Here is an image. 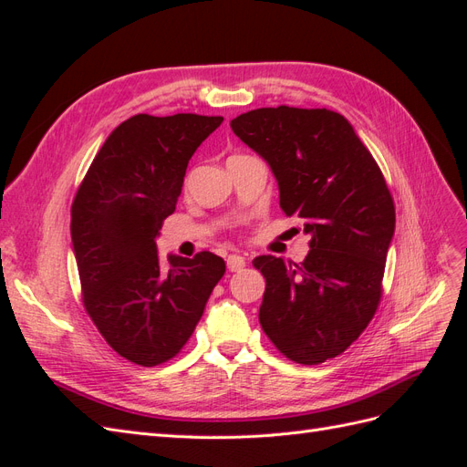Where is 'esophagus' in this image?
I'll use <instances>...</instances> for the list:
<instances>
[{
	"instance_id": "1",
	"label": "esophagus",
	"mask_w": 467,
	"mask_h": 467,
	"mask_svg": "<svg viewBox=\"0 0 467 467\" xmlns=\"http://www.w3.org/2000/svg\"><path fill=\"white\" fill-rule=\"evenodd\" d=\"M247 265V261H245V257H242V255H230L228 257V268L232 273H237V271H242V268Z\"/></svg>"
}]
</instances>
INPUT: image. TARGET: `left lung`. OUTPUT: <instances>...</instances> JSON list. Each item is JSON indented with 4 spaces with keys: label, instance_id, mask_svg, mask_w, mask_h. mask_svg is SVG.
Returning a JSON list of instances; mask_svg holds the SVG:
<instances>
[{
    "label": "left lung",
    "instance_id": "obj_1",
    "mask_svg": "<svg viewBox=\"0 0 467 467\" xmlns=\"http://www.w3.org/2000/svg\"><path fill=\"white\" fill-rule=\"evenodd\" d=\"M234 134L271 165L280 208L312 235L302 263L261 255L266 280L259 321L286 358L321 364L368 327L395 230L393 196L348 120L329 109L280 105L230 122Z\"/></svg>",
    "mask_w": 467,
    "mask_h": 467
}]
</instances>
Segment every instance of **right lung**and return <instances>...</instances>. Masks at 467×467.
<instances>
[{
  "label": "right lung",
  "mask_w": 467,
  "mask_h": 467,
  "mask_svg": "<svg viewBox=\"0 0 467 467\" xmlns=\"http://www.w3.org/2000/svg\"><path fill=\"white\" fill-rule=\"evenodd\" d=\"M222 120L134 115L110 132L76 192L69 228L83 306L109 347L134 364L177 357L225 273L210 251L163 266L155 245L189 160Z\"/></svg>",
  "instance_id": "right-lung-1"
}]
</instances>
